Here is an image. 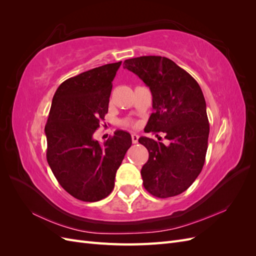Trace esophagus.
<instances>
[{"instance_id":"esophagus-1","label":"esophagus","mask_w":256,"mask_h":256,"mask_svg":"<svg viewBox=\"0 0 256 256\" xmlns=\"http://www.w3.org/2000/svg\"><path fill=\"white\" fill-rule=\"evenodd\" d=\"M131 140H132V143L136 144L138 143V136L136 134H131Z\"/></svg>"}]
</instances>
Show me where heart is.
<instances>
[{"label":"heart","mask_w":256,"mask_h":256,"mask_svg":"<svg viewBox=\"0 0 256 256\" xmlns=\"http://www.w3.org/2000/svg\"><path fill=\"white\" fill-rule=\"evenodd\" d=\"M124 125L127 126V127H132V126H134V124L132 120H124Z\"/></svg>","instance_id":"heart-1"}]
</instances>
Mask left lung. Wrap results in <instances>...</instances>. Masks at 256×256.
Instances as JSON below:
<instances>
[{"mask_svg":"<svg viewBox=\"0 0 256 256\" xmlns=\"http://www.w3.org/2000/svg\"><path fill=\"white\" fill-rule=\"evenodd\" d=\"M124 68L136 74L152 92L154 112L145 131L162 132L168 140L164 144L146 136L138 138L150 152L141 170L144 188L161 198L180 194L196 180L205 162L209 122L203 92L168 58H129Z\"/></svg>","mask_w":256,"mask_h":256,"instance_id":"obj_1","label":"left lung"}]
</instances>
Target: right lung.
Masks as SVG:
<instances>
[{
    "instance_id": "add662e5",
    "label": "right lung",
    "mask_w": 256,
    "mask_h": 256,
    "mask_svg": "<svg viewBox=\"0 0 256 256\" xmlns=\"http://www.w3.org/2000/svg\"><path fill=\"white\" fill-rule=\"evenodd\" d=\"M122 62L90 69L62 83L47 125V161L60 184L84 202H97L114 188L131 136L118 130L102 144L92 134L109 108L112 81Z\"/></svg>"
}]
</instances>
